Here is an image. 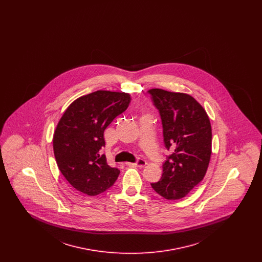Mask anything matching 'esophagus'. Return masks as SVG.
Masks as SVG:
<instances>
[{
    "label": "esophagus",
    "mask_w": 262,
    "mask_h": 262,
    "mask_svg": "<svg viewBox=\"0 0 262 262\" xmlns=\"http://www.w3.org/2000/svg\"><path fill=\"white\" fill-rule=\"evenodd\" d=\"M126 165L135 166V167H138V168H143L146 165V161L144 159H138L136 163H126Z\"/></svg>",
    "instance_id": "obj_1"
}]
</instances>
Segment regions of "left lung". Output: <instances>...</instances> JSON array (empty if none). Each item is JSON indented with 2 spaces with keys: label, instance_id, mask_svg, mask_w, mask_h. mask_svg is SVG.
I'll use <instances>...</instances> for the list:
<instances>
[{
  "label": "left lung",
  "instance_id": "left-lung-1",
  "mask_svg": "<svg viewBox=\"0 0 262 262\" xmlns=\"http://www.w3.org/2000/svg\"><path fill=\"white\" fill-rule=\"evenodd\" d=\"M158 110L164 144L172 154L163 163V174L152 188L166 200H180L200 184L211 156L209 118L200 103L188 94L148 90Z\"/></svg>",
  "mask_w": 262,
  "mask_h": 262
}]
</instances>
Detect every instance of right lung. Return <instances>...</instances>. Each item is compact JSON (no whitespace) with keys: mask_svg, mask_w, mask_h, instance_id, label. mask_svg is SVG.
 I'll return each instance as SVG.
<instances>
[{"mask_svg":"<svg viewBox=\"0 0 262 262\" xmlns=\"http://www.w3.org/2000/svg\"><path fill=\"white\" fill-rule=\"evenodd\" d=\"M129 94L98 90L73 102L63 113L53 137L59 170L76 190L90 196L112 187L120 170L100 154L105 146L104 130L125 112Z\"/></svg>","mask_w":262,"mask_h":262,"instance_id":"1","label":"right lung"}]
</instances>
